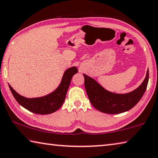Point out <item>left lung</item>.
Here are the masks:
<instances>
[{
	"label": "left lung",
	"instance_id": "obj_1",
	"mask_svg": "<svg viewBox=\"0 0 158 158\" xmlns=\"http://www.w3.org/2000/svg\"><path fill=\"white\" fill-rule=\"evenodd\" d=\"M148 76L147 70L145 79L138 88L129 93L121 94L107 91L93 79L84 74L85 88L92 105L98 110L107 114L122 113L133 108L145 93Z\"/></svg>",
	"mask_w": 158,
	"mask_h": 158
}]
</instances>
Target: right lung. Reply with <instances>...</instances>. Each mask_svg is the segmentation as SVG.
Returning a JSON list of instances; mask_svg holds the SVG:
<instances>
[{
    "label": "right lung",
    "instance_id": "1",
    "mask_svg": "<svg viewBox=\"0 0 158 158\" xmlns=\"http://www.w3.org/2000/svg\"><path fill=\"white\" fill-rule=\"evenodd\" d=\"M77 72L76 67L68 68L64 74L59 86L51 94L39 98H25L17 93L11 85H9V87L14 98L23 107L36 114H50L56 111L64 104L71 79Z\"/></svg>",
    "mask_w": 158,
    "mask_h": 158
}]
</instances>
